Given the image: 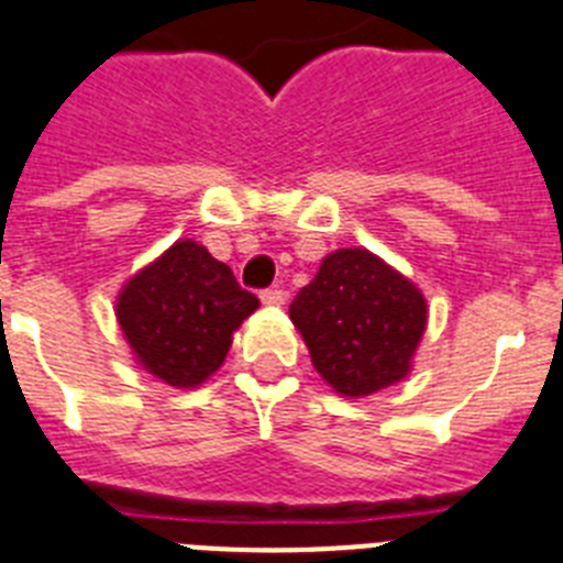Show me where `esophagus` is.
<instances>
[{
	"label": "esophagus",
	"instance_id": "34e87169",
	"mask_svg": "<svg viewBox=\"0 0 563 563\" xmlns=\"http://www.w3.org/2000/svg\"><path fill=\"white\" fill-rule=\"evenodd\" d=\"M260 300L266 306H283L286 303V291L283 289H266V291H260Z\"/></svg>",
	"mask_w": 563,
	"mask_h": 563
}]
</instances>
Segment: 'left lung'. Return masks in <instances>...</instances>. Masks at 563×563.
<instances>
[{
	"instance_id": "1",
	"label": "left lung",
	"mask_w": 563,
	"mask_h": 563,
	"mask_svg": "<svg viewBox=\"0 0 563 563\" xmlns=\"http://www.w3.org/2000/svg\"><path fill=\"white\" fill-rule=\"evenodd\" d=\"M289 318L311 363L343 398H366L400 384L427 332V297L369 249L325 254Z\"/></svg>"
}]
</instances>
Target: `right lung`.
I'll return each instance as SVG.
<instances>
[{
    "instance_id": "1",
    "label": "right lung",
    "mask_w": 563,
    "mask_h": 563,
    "mask_svg": "<svg viewBox=\"0 0 563 563\" xmlns=\"http://www.w3.org/2000/svg\"><path fill=\"white\" fill-rule=\"evenodd\" d=\"M257 306L206 245L177 240L122 286L113 311L140 369L194 389L223 366L234 332Z\"/></svg>"
}]
</instances>
